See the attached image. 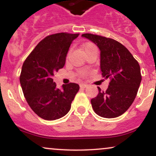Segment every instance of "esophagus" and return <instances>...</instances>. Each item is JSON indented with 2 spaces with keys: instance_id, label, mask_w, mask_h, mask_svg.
<instances>
[{
  "instance_id": "34e87169",
  "label": "esophagus",
  "mask_w": 156,
  "mask_h": 156,
  "mask_svg": "<svg viewBox=\"0 0 156 156\" xmlns=\"http://www.w3.org/2000/svg\"><path fill=\"white\" fill-rule=\"evenodd\" d=\"M80 87L82 89H84V88H86V87H87V84H84V83H80Z\"/></svg>"
}]
</instances>
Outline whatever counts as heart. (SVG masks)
Instances as JSON below:
<instances>
[{
  "instance_id": "1",
  "label": "heart",
  "mask_w": 156,
  "mask_h": 156,
  "mask_svg": "<svg viewBox=\"0 0 156 156\" xmlns=\"http://www.w3.org/2000/svg\"><path fill=\"white\" fill-rule=\"evenodd\" d=\"M82 48H83V50L84 51V52H85V53H87V52L89 51H91V50L96 48L95 45H94V44L91 43V42H87V43H85L84 44H83Z\"/></svg>"
}]
</instances>
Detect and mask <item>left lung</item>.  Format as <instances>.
<instances>
[{
	"instance_id": "obj_1",
	"label": "left lung",
	"mask_w": 156,
	"mask_h": 156,
	"mask_svg": "<svg viewBox=\"0 0 156 156\" xmlns=\"http://www.w3.org/2000/svg\"><path fill=\"white\" fill-rule=\"evenodd\" d=\"M81 37L99 48L102 76L111 78L105 92L98 87V94L91 100L93 110L102 117H119L135 100L141 81L140 66L130 51L114 39L92 34Z\"/></svg>"
}]
</instances>
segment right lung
I'll use <instances>...</instances> for the list:
<instances>
[{"mask_svg":"<svg viewBox=\"0 0 156 156\" xmlns=\"http://www.w3.org/2000/svg\"><path fill=\"white\" fill-rule=\"evenodd\" d=\"M78 34L58 33L48 36L36 46L23 64L20 82L27 103L46 120L59 119L69 112L79 90L75 83L56 87L54 73L64 67L70 44Z\"/></svg>","mask_w":156,"mask_h":156,"instance_id":"right-lung-1","label":"right lung"}]
</instances>
